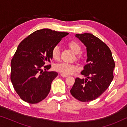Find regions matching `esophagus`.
<instances>
[{
  "label": "esophagus",
  "instance_id": "1",
  "mask_svg": "<svg viewBox=\"0 0 127 127\" xmlns=\"http://www.w3.org/2000/svg\"><path fill=\"white\" fill-rule=\"evenodd\" d=\"M61 76L62 77H67V75H66V74H63V73H61Z\"/></svg>",
  "mask_w": 127,
  "mask_h": 127
}]
</instances>
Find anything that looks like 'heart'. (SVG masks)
<instances>
[{"mask_svg":"<svg viewBox=\"0 0 127 127\" xmlns=\"http://www.w3.org/2000/svg\"><path fill=\"white\" fill-rule=\"evenodd\" d=\"M67 46L73 52L76 54V60L80 61L82 58V56L79 54L81 51V47L77 41L75 40L70 41L67 43ZM51 56L54 60L58 61L60 58V50L58 46H54L51 50ZM54 68L57 72L65 74H72L78 70V67L74 64L67 63H61L57 64Z\"/></svg>","mask_w":127,"mask_h":127,"instance_id":"obj_1","label":"heart"}]
</instances>
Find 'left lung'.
Returning a JSON list of instances; mask_svg holds the SVG:
<instances>
[{
	"label": "left lung",
	"instance_id": "left-lung-1",
	"mask_svg": "<svg viewBox=\"0 0 127 127\" xmlns=\"http://www.w3.org/2000/svg\"><path fill=\"white\" fill-rule=\"evenodd\" d=\"M87 47V64L81 74L86 80L77 77L71 94L81 102H90L100 96L113 79L115 63L109 47L91 33L76 34Z\"/></svg>",
	"mask_w": 127,
	"mask_h": 127
}]
</instances>
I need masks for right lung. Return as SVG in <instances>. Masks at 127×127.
<instances>
[{
	"label": "right lung",
	"mask_w": 127,
	"mask_h": 127,
	"mask_svg": "<svg viewBox=\"0 0 127 127\" xmlns=\"http://www.w3.org/2000/svg\"><path fill=\"white\" fill-rule=\"evenodd\" d=\"M67 32L50 29L36 31L18 45L11 62L10 79L16 93L29 103H39L50 93L58 73L49 72L51 50Z\"/></svg>",
	"instance_id": "add662e5"
}]
</instances>
